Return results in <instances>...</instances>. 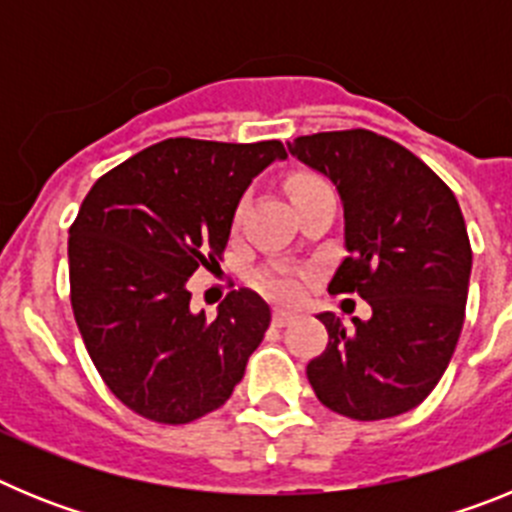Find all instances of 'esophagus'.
I'll return each mask as SVG.
<instances>
[{
    "instance_id": "esophagus-1",
    "label": "esophagus",
    "mask_w": 512,
    "mask_h": 512,
    "mask_svg": "<svg viewBox=\"0 0 512 512\" xmlns=\"http://www.w3.org/2000/svg\"><path fill=\"white\" fill-rule=\"evenodd\" d=\"M292 318H295V312L284 310V307H277V310H274V315H271L274 325H279V328H282V325H287Z\"/></svg>"
}]
</instances>
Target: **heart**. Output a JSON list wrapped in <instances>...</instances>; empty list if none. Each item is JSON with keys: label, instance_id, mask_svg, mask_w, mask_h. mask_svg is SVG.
<instances>
[{"label": "heart", "instance_id": "b5f03b06", "mask_svg": "<svg viewBox=\"0 0 512 512\" xmlns=\"http://www.w3.org/2000/svg\"><path fill=\"white\" fill-rule=\"evenodd\" d=\"M320 182H323V179H318V176H312V174H295L287 179V189H289V194L295 197V194L305 192V189L315 187V184H320ZM259 287L264 289L266 295L279 297V300H287V297H292L297 292V282L289 277L284 269L264 271V274L259 277Z\"/></svg>", "mask_w": 512, "mask_h": 512}]
</instances>
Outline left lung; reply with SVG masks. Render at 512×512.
I'll return each mask as SVG.
<instances>
[{"label": "left lung", "mask_w": 512, "mask_h": 512, "mask_svg": "<svg viewBox=\"0 0 512 512\" xmlns=\"http://www.w3.org/2000/svg\"><path fill=\"white\" fill-rule=\"evenodd\" d=\"M289 153L336 184L348 256L330 295H359L372 318L320 312L328 346L307 364L325 408L354 420L408 413L443 377L467 307L472 246L454 192L415 153L372 133L300 135Z\"/></svg>", "instance_id": "1"}]
</instances>
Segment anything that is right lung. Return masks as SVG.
Returning a JSON list of instances; mask_svg holds the SVG:
<instances>
[{
  "label": "right lung",
  "mask_w": 512,
  "mask_h": 512,
  "mask_svg": "<svg viewBox=\"0 0 512 512\" xmlns=\"http://www.w3.org/2000/svg\"><path fill=\"white\" fill-rule=\"evenodd\" d=\"M279 140L169 138L99 176L69 228L71 307L99 377L140 418L184 425L225 405L271 310L228 292L215 320L189 310V277L217 264L235 207Z\"/></svg>",
  "instance_id": "1"
}]
</instances>
